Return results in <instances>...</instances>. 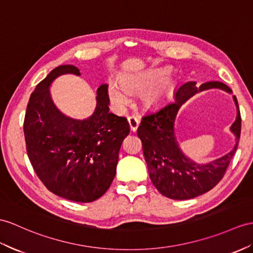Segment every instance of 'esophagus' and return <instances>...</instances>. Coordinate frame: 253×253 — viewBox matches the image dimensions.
Wrapping results in <instances>:
<instances>
[{"mask_svg":"<svg viewBox=\"0 0 253 253\" xmlns=\"http://www.w3.org/2000/svg\"><path fill=\"white\" fill-rule=\"evenodd\" d=\"M127 121H128V125H130L131 131H133V132L136 131L138 126H139V120H138L137 117L130 116V117H128V118H127Z\"/></svg>","mask_w":253,"mask_h":253,"instance_id":"34e87169","label":"esophagus"}]
</instances>
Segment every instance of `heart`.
Masks as SVG:
<instances>
[{"mask_svg": "<svg viewBox=\"0 0 253 253\" xmlns=\"http://www.w3.org/2000/svg\"><path fill=\"white\" fill-rule=\"evenodd\" d=\"M165 76L166 72L157 71L141 78H126L125 84L121 83L120 80H110L108 84V95L110 101L118 109L125 108L131 102V92L128 89L134 90L143 87V85L157 84L163 80ZM163 85L164 84H160L157 88L152 89L148 93L147 100L153 101L161 95L163 92Z\"/></svg>", "mask_w": 253, "mask_h": 253, "instance_id": "b5f03b06", "label": "heart"}]
</instances>
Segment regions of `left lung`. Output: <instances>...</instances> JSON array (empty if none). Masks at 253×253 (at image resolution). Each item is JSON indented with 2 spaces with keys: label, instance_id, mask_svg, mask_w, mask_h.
Listing matches in <instances>:
<instances>
[{
  "label": "left lung",
  "instance_id": "1",
  "mask_svg": "<svg viewBox=\"0 0 253 253\" xmlns=\"http://www.w3.org/2000/svg\"><path fill=\"white\" fill-rule=\"evenodd\" d=\"M211 88L232 92L220 82L205 83L199 88L196 83L189 82L176 91L173 102L141 118L137 136L143 145L150 179L159 192L166 198L181 201L208 192L222 179L235 155L242 130V117L236 96L233 97L237 107V117L231 126V131L236 136V145L232 151L211 163L198 164L183 155L176 139L174 122L180 106L198 92Z\"/></svg>",
  "mask_w": 253,
  "mask_h": 253
}]
</instances>
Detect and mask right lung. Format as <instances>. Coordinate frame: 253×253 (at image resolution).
I'll use <instances>...</instances> for the list:
<instances>
[{"label": "right lung", "instance_id": "obj_1", "mask_svg": "<svg viewBox=\"0 0 253 253\" xmlns=\"http://www.w3.org/2000/svg\"><path fill=\"white\" fill-rule=\"evenodd\" d=\"M63 74L80 72L74 65H60L36 85L30 96L23 122L27 152L44 186L61 198L93 202L112 184L119 150L130 133L125 117L109 113L108 84L96 91L93 115L75 120L54 106L49 87Z\"/></svg>", "mask_w": 253, "mask_h": 253}]
</instances>
